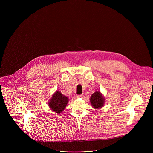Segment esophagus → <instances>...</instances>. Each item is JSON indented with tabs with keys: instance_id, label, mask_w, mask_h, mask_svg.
I'll use <instances>...</instances> for the list:
<instances>
[{
	"instance_id": "1",
	"label": "esophagus",
	"mask_w": 153,
	"mask_h": 153,
	"mask_svg": "<svg viewBox=\"0 0 153 153\" xmlns=\"http://www.w3.org/2000/svg\"><path fill=\"white\" fill-rule=\"evenodd\" d=\"M83 94H77V95H76L77 98H81V97H83Z\"/></svg>"
}]
</instances>
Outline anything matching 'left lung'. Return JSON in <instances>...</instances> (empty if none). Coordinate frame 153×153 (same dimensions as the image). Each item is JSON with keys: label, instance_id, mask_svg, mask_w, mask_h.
<instances>
[{"label": "left lung", "instance_id": "8db88e82", "mask_svg": "<svg viewBox=\"0 0 153 153\" xmlns=\"http://www.w3.org/2000/svg\"><path fill=\"white\" fill-rule=\"evenodd\" d=\"M90 102L92 106L94 108L97 109L102 108V106H103L105 99L100 91H96L91 96Z\"/></svg>", "mask_w": 153, "mask_h": 153}]
</instances>
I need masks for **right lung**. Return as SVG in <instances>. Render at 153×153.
<instances>
[{
	"mask_svg": "<svg viewBox=\"0 0 153 153\" xmlns=\"http://www.w3.org/2000/svg\"><path fill=\"white\" fill-rule=\"evenodd\" d=\"M68 99L64 96L60 92L57 91L52 96L49 102V106L51 110L56 113H60L66 107Z\"/></svg>",
	"mask_w": 153,
	"mask_h": 153,
	"instance_id": "obj_1",
	"label": "right lung"
}]
</instances>
